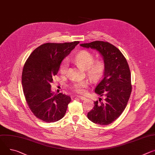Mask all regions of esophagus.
Masks as SVG:
<instances>
[{
  "instance_id": "34e87169",
  "label": "esophagus",
  "mask_w": 155,
  "mask_h": 155,
  "mask_svg": "<svg viewBox=\"0 0 155 155\" xmlns=\"http://www.w3.org/2000/svg\"><path fill=\"white\" fill-rule=\"evenodd\" d=\"M77 97H78V98H80V99L81 100H86V97H85V96H80V95H77Z\"/></svg>"
}]
</instances>
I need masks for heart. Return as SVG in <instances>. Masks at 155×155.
<instances>
[{
    "label": "heart",
    "instance_id": "heart-1",
    "mask_svg": "<svg viewBox=\"0 0 155 155\" xmlns=\"http://www.w3.org/2000/svg\"><path fill=\"white\" fill-rule=\"evenodd\" d=\"M74 61L80 67L86 69L87 74L93 80L99 79L104 71V62L103 60L94 61L93 54L88 51H81L76 54L74 57ZM68 68V61L65 59L62 61L60 66L61 72L63 74H66ZM88 83V81L86 80H76L70 83L69 87L72 91L77 93H83Z\"/></svg>",
    "mask_w": 155,
    "mask_h": 155
}]
</instances>
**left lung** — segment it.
<instances>
[{"label":"left lung","mask_w":155,"mask_h":155,"mask_svg":"<svg viewBox=\"0 0 155 155\" xmlns=\"http://www.w3.org/2000/svg\"><path fill=\"white\" fill-rule=\"evenodd\" d=\"M80 45L99 52L105 64L103 78L94 90L105 98L101 101L100 97L99 101L94 102L88 118L95 124H110L122 113L131 94V74L127 61L119 49L108 42L95 41Z\"/></svg>","instance_id":"8db88e82"}]
</instances>
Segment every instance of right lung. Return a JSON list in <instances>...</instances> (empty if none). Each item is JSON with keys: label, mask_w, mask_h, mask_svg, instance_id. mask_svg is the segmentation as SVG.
I'll list each match as a JSON object with an SVG mask.
<instances>
[{"label": "right lung", "mask_w": 155, "mask_h": 155, "mask_svg": "<svg viewBox=\"0 0 155 155\" xmlns=\"http://www.w3.org/2000/svg\"><path fill=\"white\" fill-rule=\"evenodd\" d=\"M78 43L43 44L33 51L24 65L21 83L25 99L34 115L41 120L54 122L65 116L71 98L61 93L54 94L51 83L63 59Z\"/></svg>", "instance_id": "obj_1"}]
</instances>
